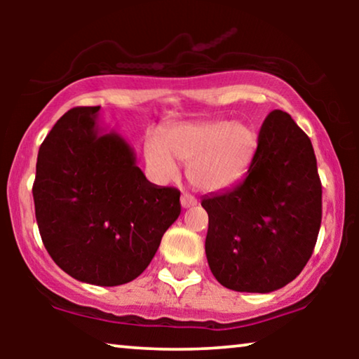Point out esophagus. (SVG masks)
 I'll use <instances>...</instances> for the list:
<instances>
[{
    "label": "esophagus",
    "instance_id": "34e87169",
    "mask_svg": "<svg viewBox=\"0 0 359 359\" xmlns=\"http://www.w3.org/2000/svg\"><path fill=\"white\" fill-rule=\"evenodd\" d=\"M196 204H198V199H196L194 196H191L188 193H183V196H181V205H183L184 209L191 208V205H196Z\"/></svg>",
    "mask_w": 359,
    "mask_h": 359
}]
</instances>
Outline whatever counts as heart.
I'll return each instance as SVG.
<instances>
[{
    "label": "heart",
    "instance_id": "1",
    "mask_svg": "<svg viewBox=\"0 0 359 359\" xmlns=\"http://www.w3.org/2000/svg\"><path fill=\"white\" fill-rule=\"evenodd\" d=\"M257 132L242 122L181 124L165 140L151 134L145 142L147 163L160 178L178 175L176 160L188 163V178L198 189L219 191L243 178L257 150Z\"/></svg>",
    "mask_w": 359,
    "mask_h": 359
}]
</instances>
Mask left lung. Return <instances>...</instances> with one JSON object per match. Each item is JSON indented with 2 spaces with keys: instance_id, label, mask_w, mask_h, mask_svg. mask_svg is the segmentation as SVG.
I'll return each instance as SVG.
<instances>
[{
  "instance_id": "8db88e82",
  "label": "left lung",
  "mask_w": 359,
  "mask_h": 359,
  "mask_svg": "<svg viewBox=\"0 0 359 359\" xmlns=\"http://www.w3.org/2000/svg\"><path fill=\"white\" fill-rule=\"evenodd\" d=\"M201 205L209 215L205 257L222 286L262 294L286 286L312 257L322 222L311 139L287 112L271 111L247 176Z\"/></svg>"
}]
</instances>
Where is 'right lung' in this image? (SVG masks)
<instances>
[{
    "label": "right lung",
    "mask_w": 359,
    "mask_h": 359,
    "mask_svg": "<svg viewBox=\"0 0 359 359\" xmlns=\"http://www.w3.org/2000/svg\"><path fill=\"white\" fill-rule=\"evenodd\" d=\"M100 106L73 107L42 142L32 186L43 247L78 281L130 283L149 266L181 212L180 191L151 184Z\"/></svg>",
    "instance_id": "add662e5"
}]
</instances>
